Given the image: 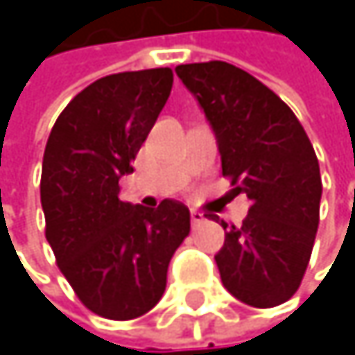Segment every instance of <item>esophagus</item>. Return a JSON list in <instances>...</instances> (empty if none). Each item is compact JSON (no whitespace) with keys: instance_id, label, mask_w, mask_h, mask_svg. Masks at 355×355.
<instances>
[{"instance_id":"esophagus-1","label":"esophagus","mask_w":355,"mask_h":355,"mask_svg":"<svg viewBox=\"0 0 355 355\" xmlns=\"http://www.w3.org/2000/svg\"><path fill=\"white\" fill-rule=\"evenodd\" d=\"M191 222H193V224H201V222H203V214L197 211V209H191Z\"/></svg>"}]
</instances>
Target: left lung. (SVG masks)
Masks as SVG:
<instances>
[{"label":"left lung","instance_id":"left-lung-1","mask_svg":"<svg viewBox=\"0 0 355 355\" xmlns=\"http://www.w3.org/2000/svg\"><path fill=\"white\" fill-rule=\"evenodd\" d=\"M175 71L216 133L232 195L250 199L243 226L222 220L226 241L216 254L222 284L248 306L284 304L300 288L319 228L315 148L292 108L245 69L207 61Z\"/></svg>","mask_w":355,"mask_h":355}]
</instances>
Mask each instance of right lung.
Segmentation results:
<instances>
[{
    "instance_id": "right-lung-1",
    "label": "right lung",
    "mask_w": 355,
    "mask_h": 355,
    "mask_svg": "<svg viewBox=\"0 0 355 355\" xmlns=\"http://www.w3.org/2000/svg\"><path fill=\"white\" fill-rule=\"evenodd\" d=\"M171 90V67L101 78L63 108L44 148V236L76 296L105 319H137L158 304L191 230L180 201L150 209L119 197Z\"/></svg>"
}]
</instances>
